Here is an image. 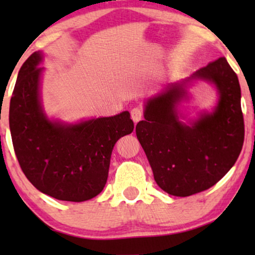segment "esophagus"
I'll return each instance as SVG.
<instances>
[{
	"label": "esophagus",
	"instance_id": "obj_1",
	"mask_svg": "<svg viewBox=\"0 0 255 255\" xmlns=\"http://www.w3.org/2000/svg\"><path fill=\"white\" fill-rule=\"evenodd\" d=\"M131 118L134 123H137L142 118V109L140 107H134L133 109L131 110Z\"/></svg>",
	"mask_w": 255,
	"mask_h": 255
}]
</instances>
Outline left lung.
I'll return each instance as SVG.
<instances>
[{
	"label": "left lung",
	"mask_w": 255,
	"mask_h": 255,
	"mask_svg": "<svg viewBox=\"0 0 255 255\" xmlns=\"http://www.w3.org/2000/svg\"><path fill=\"white\" fill-rule=\"evenodd\" d=\"M193 79L214 82L219 102L212 114L187 127L177 120L175 104L187 95L183 85L146 104L145 121L135 127L158 186L173 196L186 197L215 186L235 165L242 152L245 125L238 76L219 58L198 69Z\"/></svg>",
	"instance_id": "left-lung-1"
}]
</instances>
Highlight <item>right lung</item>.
<instances>
[{
    "label": "right lung",
    "instance_id": "add662e5",
    "mask_svg": "<svg viewBox=\"0 0 255 255\" xmlns=\"http://www.w3.org/2000/svg\"><path fill=\"white\" fill-rule=\"evenodd\" d=\"M39 52L18 72L9 109L12 145L26 179L41 193L60 201L82 202L103 190L111 152L133 131L128 111L75 125L50 122L39 102L43 68Z\"/></svg>",
    "mask_w": 255,
    "mask_h": 255
}]
</instances>
